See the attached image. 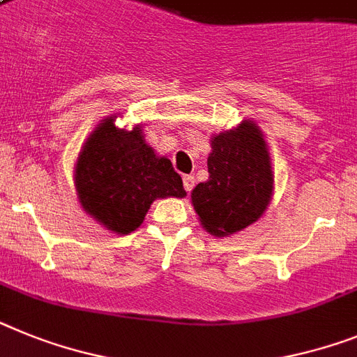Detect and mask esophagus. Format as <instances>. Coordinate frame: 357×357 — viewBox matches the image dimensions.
Listing matches in <instances>:
<instances>
[{
  "label": "esophagus",
  "instance_id": "obj_1",
  "mask_svg": "<svg viewBox=\"0 0 357 357\" xmlns=\"http://www.w3.org/2000/svg\"><path fill=\"white\" fill-rule=\"evenodd\" d=\"M182 181H184V190L190 193V191L193 190V185H195V176L193 175H184V178H182Z\"/></svg>",
  "mask_w": 357,
  "mask_h": 357
}]
</instances>
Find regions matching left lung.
I'll return each mask as SVG.
<instances>
[{
    "label": "left lung",
    "instance_id": "1",
    "mask_svg": "<svg viewBox=\"0 0 357 357\" xmlns=\"http://www.w3.org/2000/svg\"><path fill=\"white\" fill-rule=\"evenodd\" d=\"M209 178L191 193L204 229L227 236L255 224L273 197V167L260 128L242 121L234 130L213 137Z\"/></svg>",
    "mask_w": 357,
    "mask_h": 357
}]
</instances>
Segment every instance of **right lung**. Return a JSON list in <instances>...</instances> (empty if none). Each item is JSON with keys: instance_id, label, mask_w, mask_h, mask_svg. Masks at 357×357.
Returning <instances> with one entry per match:
<instances>
[{"instance_id": "right-lung-1", "label": "right lung", "mask_w": 357, "mask_h": 357, "mask_svg": "<svg viewBox=\"0 0 357 357\" xmlns=\"http://www.w3.org/2000/svg\"><path fill=\"white\" fill-rule=\"evenodd\" d=\"M106 117L91 132L77 157L75 190L84 211L117 234L135 231L157 199L185 197L172 160L158 157L141 126L121 130Z\"/></svg>"}]
</instances>
